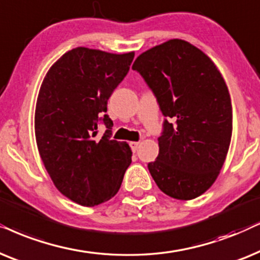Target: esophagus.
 I'll list each match as a JSON object with an SVG mask.
<instances>
[{"mask_svg":"<svg viewBox=\"0 0 260 260\" xmlns=\"http://www.w3.org/2000/svg\"><path fill=\"white\" fill-rule=\"evenodd\" d=\"M139 146H140V141H133V143H131V148H132L133 152H137Z\"/></svg>","mask_w":260,"mask_h":260,"instance_id":"34e87169","label":"esophagus"}]
</instances>
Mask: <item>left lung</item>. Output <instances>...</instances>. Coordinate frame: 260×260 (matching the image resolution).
Wrapping results in <instances>:
<instances>
[{
    "instance_id": "left-lung-1",
    "label": "left lung",
    "mask_w": 260,
    "mask_h": 260,
    "mask_svg": "<svg viewBox=\"0 0 260 260\" xmlns=\"http://www.w3.org/2000/svg\"><path fill=\"white\" fill-rule=\"evenodd\" d=\"M132 69L152 89L162 115L176 120L164 121L159 154L147 165L152 178L168 196L196 199L216 181L230 148L226 82L208 55L182 39L143 52Z\"/></svg>"
}]
</instances>
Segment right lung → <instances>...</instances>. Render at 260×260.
Returning a JSON list of instances; mask_svg holds the SVG:
<instances>
[{
	"label": "right lung",
	"mask_w": 260,
	"mask_h": 260,
	"mask_svg": "<svg viewBox=\"0 0 260 260\" xmlns=\"http://www.w3.org/2000/svg\"><path fill=\"white\" fill-rule=\"evenodd\" d=\"M133 58L134 52L77 47L41 83L34 115L38 150L55 188L77 205L94 207L115 196L132 161L129 145L110 140L113 121L105 113ZM100 120L107 131L99 141Z\"/></svg>",
	"instance_id": "obj_1"
}]
</instances>
